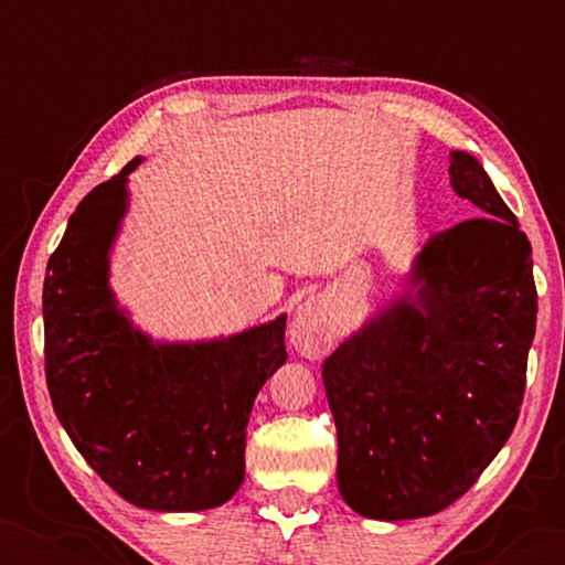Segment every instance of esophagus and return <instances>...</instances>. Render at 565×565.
<instances>
[{
	"label": "esophagus",
	"instance_id": "obj_1",
	"mask_svg": "<svg viewBox=\"0 0 565 565\" xmlns=\"http://www.w3.org/2000/svg\"><path fill=\"white\" fill-rule=\"evenodd\" d=\"M290 342L303 358H321L334 344V323L329 308L319 298H308L298 306L290 323Z\"/></svg>",
	"mask_w": 565,
	"mask_h": 565
}]
</instances>
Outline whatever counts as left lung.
Here are the masks:
<instances>
[{
	"mask_svg": "<svg viewBox=\"0 0 565 565\" xmlns=\"http://www.w3.org/2000/svg\"><path fill=\"white\" fill-rule=\"evenodd\" d=\"M476 218L429 236L406 296L323 362L342 499L370 520L443 512L512 435L537 290L532 246L481 161L450 153Z\"/></svg>",
	"mask_w": 565,
	"mask_h": 565,
	"instance_id": "left-lung-1",
	"label": "left lung"
}]
</instances>
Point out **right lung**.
I'll return each instance as SVG.
<instances>
[{
	"mask_svg": "<svg viewBox=\"0 0 565 565\" xmlns=\"http://www.w3.org/2000/svg\"><path fill=\"white\" fill-rule=\"evenodd\" d=\"M76 205L43 282L45 383L82 458L130 504L157 512L221 507L244 481L246 422L288 360L285 316L198 344H153L107 285L128 174Z\"/></svg>",
	"mask_w": 565,
	"mask_h": 565,
	"instance_id": "obj_1",
	"label": "right lung"
}]
</instances>
